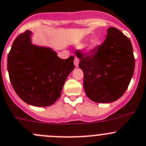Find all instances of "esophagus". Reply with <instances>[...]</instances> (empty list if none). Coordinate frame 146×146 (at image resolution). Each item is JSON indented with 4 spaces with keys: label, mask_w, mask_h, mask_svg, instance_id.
Instances as JSON below:
<instances>
[{
    "label": "esophagus",
    "mask_w": 146,
    "mask_h": 146,
    "mask_svg": "<svg viewBox=\"0 0 146 146\" xmlns=\"http://www.w3.org/2000/svg\"><path fill=\"white\" fill-rule=\"evenodd\" d=\"M78 63H79V59L78 58H75L74 59V65L76 68L78 67Z\"/></svg>",
    "instance_id": "esophagus-1"
}]
</instances>
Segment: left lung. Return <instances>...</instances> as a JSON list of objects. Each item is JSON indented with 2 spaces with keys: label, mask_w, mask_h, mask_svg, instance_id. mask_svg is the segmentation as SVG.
I'll return each instance as SVG.
<instances>
[{
  "label": "left lung",
  "mask_w": 146,
  "mask_h": 146,
  "mask_svg": "<svg viewBox=\"0 0 146 146\" xmlns=\"http://www.w3.org/2000/svg\"><path fill=\"white\" fill-rule=\"evenodd\" d=\"M102 45L86 56L80 51L78 66L84 75L83 87L88 97L96 103H111L127 90L133 75L135 58L127 36L114 27L107 31Z\"/></svg>",
  "instance_id": "1"
}]
</instances>
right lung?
Here are the masks:
<instances>
[{
  "mask_svg": "<svg viewBox=\"0 0 146 146\" xmlns=\"http://www.w3.org/2000/svg\"><path fill=\"white\" fill-rule=\"evenodd\" d=\"M32 32L15 39L8 56L13 88L25 103L46 107L60 98L66 78L75 68L73 56L61 59L52 48L32 44Z\"/></svg>",
  "mask_w": 146,
  "mask_h": 146,
  "instance_id": "right-lung-1",
  "label": "right lung"
}]
</instances>
